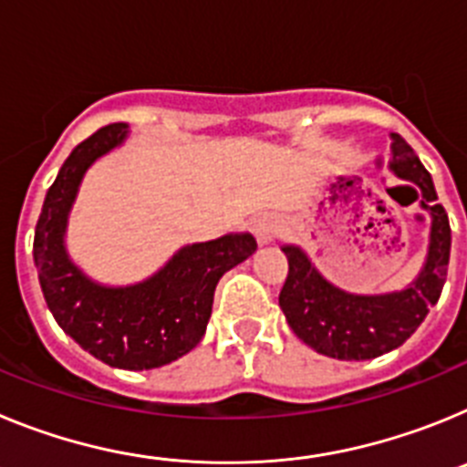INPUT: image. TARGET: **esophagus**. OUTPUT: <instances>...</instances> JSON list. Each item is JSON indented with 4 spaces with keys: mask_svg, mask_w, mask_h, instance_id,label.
<instances>
[{
    "mask_svg": "<svg viewBox=\"0 0 467 467\" xmlns=\"http://www.w3.org/2000/svg\"><path fill=\"white\" fill-rule=\"evenodd\" d=\"M278 222L271 214H259L253 220V234L259 241V245H269L275 236H278Z\"/></svg>",
    "mask_w": 467,
    "mask_h": 467,
    "instance_id": "1",
    "label": "esophagus"
}]
</instances>
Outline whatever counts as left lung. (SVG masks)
I'll return each instance as SVG.
<instances>
[{"mask_svg": "<svg viewBox=\"0 0 467 467\" xmlns=\"http://www.w3.org/2000/svg\"><path fill=\"white\" fill-rule=\"evenodd\" d=\"M390 171L420 189V208L431 214L428 254L420 274L404 290L353 295L329 283L299 245H283L290 262L278 304L292 332L313 350L337 360H372L398 348L426 320L447 280L451 229L437 203L431 172L400 135H390Z\"/></svg>", "mask_w": 467, "mask_h": 467, "instance_id": "8db88e82", "label": "left lung"}]
</instances>
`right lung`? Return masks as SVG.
<instances>
[{
  "mask_svg": "<svg viewBox=\"0 0 467 467\" xmlns=\"http://www.w3.org/2000/svg\"><path fill=\"white\" fill-rule=\"evenodd\" d=\"M126 123H109L77 144L47 192L35 229V266L56 323L90 356L119 369H156L203 339L214 287L257 250L253 234H226L180 247L154 275L102 285L69 259L65 234L86 171L126 142Z\"/></svg>",
  "mask_w": 467,
  "mask_h": 467,
  "instance_id": "add662e5",
  "label": "right lung"
}]
</instances>
